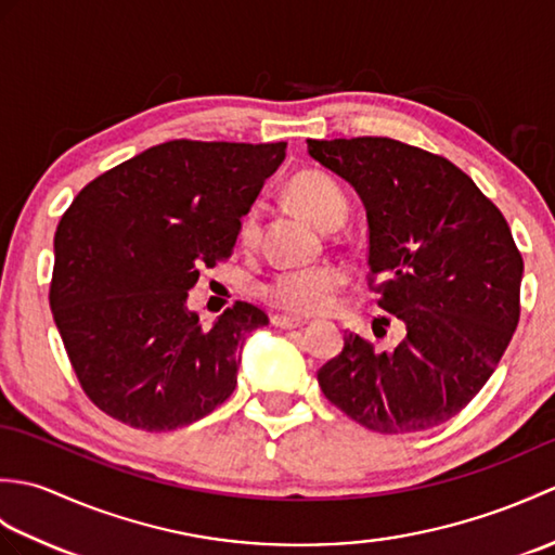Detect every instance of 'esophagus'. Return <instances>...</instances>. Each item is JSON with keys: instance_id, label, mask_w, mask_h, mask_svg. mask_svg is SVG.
Returning a JSON list of instances; mask_svg holds the SVG:
<instances>
[{"instance_id": "esophagus-1", "label": "esophagus", "mask_w": 555, "mask_h": 555, "mask_svg": "<svg viewBox=\"0 0 555 555\" xmlns=\"http://www.w3.org/2000/svg\"><path fill=\"white\" fill-rule=\"evenodd\" d=\"M271 324H274L276 328H300V326H305V322L298 320V317H288V314H274V317H271Z\"/></svg>"}]
</instances>
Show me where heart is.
<instances>
[{
	"mask_svg": "<svg viewBox=\"0 0 555 555\" xmlns=\"http://www.w3.org/2000/svg\"><path fill=\"white\" fill-rule=\"evenodd\" d=\"M288 195L305 217L320 229H336L346 219V195L340 193L336 181L320 171H300L288 183ZM259 231V209L250 207L241 219L238 238L250 245ZM346 286V271L336 264L314 267H284L259 284L262 296L274 308L312 317L324 314L334 308L338 293Z\"/></svg>",
	"mask_w": 555,
	"mask_h": 555,
	"instance_id": "1",
	"label": "heart"
}]
</instances>
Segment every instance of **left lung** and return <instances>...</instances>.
<instances>
[{
  "instance_id": "1",
  "label": "left lung",
  "mask_w": 555,
  "mask_h": 555,
  "mask_svg": "<svg viewBox=\"0 0 555 555\" xmlns=\"http://www.w3.org/2000/svg\"><path fill=\"white\" fill-rule=\"evenodd\" d=\"M367 209L379 308L405 328L393 350L348 334L317 372L324 396L379 434L427 431L473 400L520 322L522 255L501 209L441 155L393 138L308 140Z\"/></svg>"
}]
</instances>
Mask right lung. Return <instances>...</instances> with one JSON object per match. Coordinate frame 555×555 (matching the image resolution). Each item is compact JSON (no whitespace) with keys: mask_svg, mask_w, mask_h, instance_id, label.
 I'll list each match as a JSON object with an SVG mask.
<instances>
[{"mask_svg":"<svg viewBox=\"0 0 555 555\" xmlns=\"http://www.w3.org/2000/svg\"><path fill=\"white\" fill-rule=\"evenodd\" d=\"M286 143L169 140L104 171L54 233L50 308L80 388L109 417L171 431L235 388L245 336L267 314L235 302L205 328L185 298L229 259L241 217Z\"/></svg>","mask_w":555,"mask_h":555,"instance_id":"add662e5","label":"right lung"}]
</instances>
